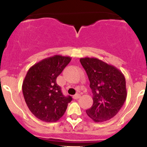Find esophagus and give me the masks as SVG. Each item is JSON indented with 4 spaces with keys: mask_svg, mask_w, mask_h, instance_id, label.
Wrapping results in <instances>:
<instances>
[{
    "mask_svg": "<svg viewBox=\"0 0 147 147\" xmlns=\"http://www.w3.org/2000/svg\"><path fill=\"white\" fill-rule=\"evenodd\" d=\"M80 97V94H76L75 95L73 96V99H75V100H78Z\"/></svg>",
    "mask_w": 147,
    "mask_h": 147,
    "instance_id": "obj_1",
    "label": "esophagus"
}]
</instances>
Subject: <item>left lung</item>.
Listing matches in <instances>:
<instances>
[{
  "mask_svg": "<svg viewBox=\"0 0 147 147\" xmlns=\"http://www.w3.org/2000/svg\"><path fill=\"white\" fill-rule=\"evenodd\" d=\"M80 61L87 72L93 94V105L86 113L95 122L112 119L127 98L124 75L115 66L97 58L84 57Z\"/></svg>",
  "mask_w": 147,
  "mask_h": 147,
  "instance_id": "obj_1",
  "label": "left lung"
}]
</instances>
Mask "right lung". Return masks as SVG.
<instances>
[{"label": "right lung", "instance_id": "1", "mask_svg": "<svg viewBox=\"0 0 147 147\" xmlns=\"http://www.w3.org/2000/svg\"><path fill=\"white\" fill-rule=\"evenodd\" d=\"M71 60L70 57L56 55L32 65L28 69L22 86L25 101L30 111L38 119L55 122L72 101L65 97L56 80Z\"/></svg>", "mask_w": 147, "mask_h": 147}]
</instances>
